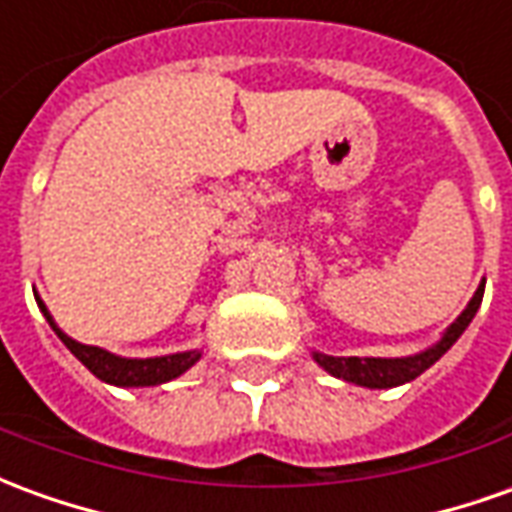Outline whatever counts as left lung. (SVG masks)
<instances>
[{
  "instance_id": "8db88e82",
  "label": "left lung",
  "mask_w": 512,
  "mask_h": 512,
  "mask_svg": "<svg viewBox=\"0 0 512 512\" xmlns=\"http://www.w3.org/2000/svg\"><path fill=\"white\" fill-rule=\"evenodd\" d=\"M482 293H485V280L480 282L477 293L471 296V302L466 305V310L452 321V327L443 332L441 341L432 343L430 349L418 352V355L410 357H332L324 355V352H313V360L324 371H330L332 377L346 382H355V385H363V388H396V385H405V382L416 380L418 374H424L427 368L441 360L452 343L466 332V327L471 324V318L477 316V310L482 305Z\"/></svg>"
}]
</instances>
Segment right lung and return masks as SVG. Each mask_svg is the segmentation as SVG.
Masks as SVG:
<instances>
[{"label": "right lung", "instance_id": "right-lung-1", "mask_svg": "<svg viewBox=\"0 0 512 512\" xmlns=\"http://www.w3.org/2000/svg\"><path fill=\"white\" fill-rule=\"evenodd\" d=\"M35 302L41 307V313L49 321V327L57 332V338L66 343L71 355L80 360L82 366L88 368L94 377H99L107 385H119V388H149V385H163V382L174 380L185 374L188 368L194 366L196 360L202 357L199 349H191V352H177V355H163V357H146V360H138V357H119L107 349H99V346H88V343H80L69 338L66 332L60 330L55 324V318L49 316L46 305L35 296Z\"/></svg>", "mask_w": 512, "mask_h": 512}]
</instances>
